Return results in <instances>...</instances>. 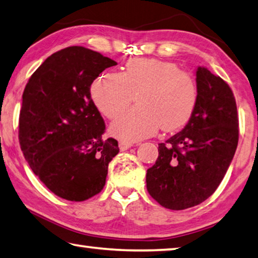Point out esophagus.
Segmentation results:
<instances>
[{"label": "esophagus", "instance_id": "1", "mask_svg": "<svg viewBox=\"0 0 258 258\" xmlns=\"http://www.w3.org/2000/svg\"><path fill=\"white\" fill-rule=\"evenodd\" d=\"M132 146H134V144L130 143V142H126V141H120L119 142L120 151H126L128 148H130Z\"/></svg>", "mask_w": 258, "mask_h": 258}]
</instances>
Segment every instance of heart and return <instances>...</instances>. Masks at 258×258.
<instances>
[{
    "instance_id": "b5f03b06",
    "label": "heart",
    "mask_w": 258,
    "mask_h": 258,
    "mask_svg": "<svg viewBox=\"0 0 258 258\" xmlns=\"http://www.w3.org/2000/svg\"><path fill=\"white\" fill-rule=\"evenodd\" d=\"M138 93L137 107L122 113L111 125L114 136L141 141L181 128L196 108L198 89L195 79L177 64L155 58H133L121 74L104 72L90 86L95 105L108 119H114Z\"/></svg>"
}]
</instances>
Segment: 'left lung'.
Returning a JSON list of instances; mask_svg holds the SVG:
<instances>
[{"instance_id":"obj_1","label":"left lung","mask_w":258,"mask_h":258,"mask_svg":"<svg viewBox=\"0 0 258 258\" xmlns=\"http://www.w3.org/2000/svg\"><path fill=\"white\" fill-rule=\"evenodd\" d=\"M198 99L181 132L159 144V157L147 170L150 195L165 209L196 206L213 194L237 150L239 120L230 86L206 68L196 71Z\"/></svg>"}]
</instances>
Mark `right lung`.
Listing matches in <instances>:
<instances>
[{"instance_id": "right-lung-1", "label": "right lung", "mask_w": 258, "mask_h": 258, "mask_svg": "<svg viewBox=\"0 0 258 258\" xmlns=\"http://www.w3.org/2000/svg\"><path fill=\"white\" fill-rule=\"evenodd\" d=\"M115 64L101 53L70 46L48 56L25 87L21 151L40 181L63 200L83 202L101 192L119 153L114 138H103L105 123L90 97L93 81Z\"/></svg>"}]
</instances>
